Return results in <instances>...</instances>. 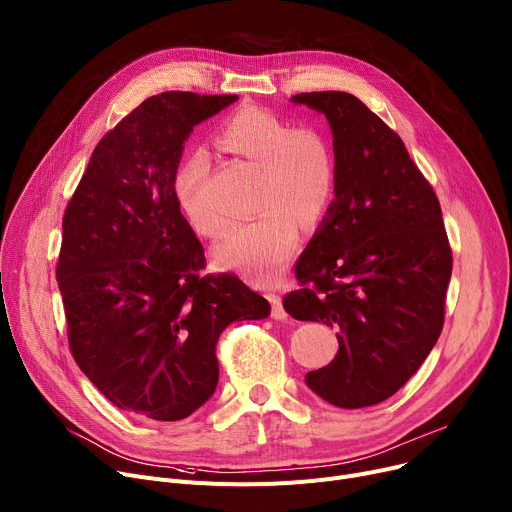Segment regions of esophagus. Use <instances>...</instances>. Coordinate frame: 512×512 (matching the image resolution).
<instances>
[{
	"label": "esophagus",
	"instance_id": "esophagus-1",
	"mask_svg": "<svg viewBox=\"0 0 512 512\" xmlns=\"http://www.w3.org/2000/svg\"><path fill=\"white\" fill-rule=\"evenodd\" d=\"M267 298H269V302H271V317L278 319V321L286 319L288 313H286V309H284L280 294H276V292H274V294H267Z\"/></svg>",
	"mask_w": 512,
	"mask_h": 512
}]
</instances>
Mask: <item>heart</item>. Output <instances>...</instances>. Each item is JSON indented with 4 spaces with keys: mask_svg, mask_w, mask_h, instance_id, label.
Here are the masks:
<instances>
[{
    "mask_svg": "<svg viewBox=\"0 0 512 512\" xmlns=\"http://www.w3.org/2000/svg\"><path fill=\"white\" fill-rule=\"evenodd\" d=\"M216 146L257 166L255 216L232 230L216 247L222 267L269 282L282 274L300 241V220L319 222L331 208L337 189V158L327 133L313 125L290 127L286 119L257 105L230 113L214 135ZM206 158L193 154L181 162L173 181L175 199L191 228L208 238L226 230L222 218L199 203L206 179Z\"/></svg>",
    "mask_w": 512,
    "mask_h": 512,
    "instance_id": "b5f03b06",
    "label": "heart"
}]
</instances>
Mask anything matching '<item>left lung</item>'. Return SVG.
<instances>
[{
	"instance_id": "1",
	"label": "left lung",
	"mask_w": 512,
	"mask_h": 512,
	"mask_svg": "<svg viewBox=\"0 0 512 512\" xmlns=\"http://www.w3.org/2000/svg\"><path fill=\"white\" fill-rule=\"evenodd\" d=\"M292 102L327 117L337 189L284 309L337 329V356L304 379L331 405L358 410L397 393L434 348L453 253L432 185L381 117L348 92Z\"/></svg>"
}]
</instances>
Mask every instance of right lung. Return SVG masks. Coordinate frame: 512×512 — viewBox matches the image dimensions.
<instances>
[{
    "mask_svg": "<svg viewBox=\"0 0 512 512\" xmlns=\"http://www.w3.org/2000/svg\"><path fill=\"white\" fill-rule=\"evenodd\" d=\"M236 94L162 92L96 144L63 214L57 284L80 370L119 410L177 422L216 391V344L269 302L206 255L173 181L193 127Z\"/></svg>",
    "mask_w": 512,
    "mask_h": 512,
    "instance_id": "right-lung-1",
    "label": "right lung"
}]
</instances>
